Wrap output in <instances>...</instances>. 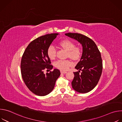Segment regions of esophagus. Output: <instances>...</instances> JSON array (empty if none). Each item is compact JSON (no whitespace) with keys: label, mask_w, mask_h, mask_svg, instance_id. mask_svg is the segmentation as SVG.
I'll return each mask as SVG.
<instances>
[{"label":"esophagus","mask_w":122,"mask_h":122,"mask_svg":"<svg viewBox=\"0 0 122 122\" xmlns=\"http://www.w3.org/2000/svg\"><path fill=\"white\" fill-rule=\"evenodd\" d=\"M60 72H61V73H62V74H66V73H67L66 71H60Z\"/></svg>","instance_id":"esophagus-1"}]
</instances>
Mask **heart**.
Listing matches in <instances>:
<instances>
[{
  "instance_id": "obj_1",
  "label": "heart",
  "mask_w": 122,
  "mask_h": 122,
  "mask_svg": "<svg viewBox=\"0 0 122 122\" xmlns=\"http://www.w3.org/2000/svg\"><path fill=\"white\" fill-rule=\"evenodd\" d=\"M58 45L67 51V57L74 61L80 60L82 56V50L79 47L75 46V43L71 40L64 39L60 41ZM47 55L50 60H54L56 57V50L54 46H50L47 50ZM55 66L61 71H66L72 66L69 60H58L55 63Z\"/></svg>"
}]
</instances>
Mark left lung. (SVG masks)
<instances>
[{"mask_svg": "<svg viewBox=\"0 0 122 122\" xmlns=\"http://www.w3.org/2000/svg\"><path fill=\"white\" fill-rule=\"evenodd\" d=\"M65 35L77 40L82 46V56L75 67L79 71L73 72L72 88L80 93H88L95 87L102 74L103 66L100 52L95 42L83 35L68 33ZM81 70L82 72L80 74Z\"/></svg>", "mask_w": 122, "mask_h": 122, "instance_id": "obj_1", "label": "left lung"}]
</instances>
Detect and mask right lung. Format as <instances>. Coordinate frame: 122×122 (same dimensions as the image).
I'll list each match as a JSON object with an SVG mask.
<instances>
[{"instance_id": "obj_1", "label": "right lung", "mask_w": 122, "mask_h": 122, "mask_svg": "<svg viewBox=\"0 0 122 122\" xmlns=\"http://www.w3.org/2000/svg\"><path fill=\"white\" fill-rule=\"evenodd\" d=\"M58 35L47 34L33 40L25 49L22 57L21 72L23 80L29 90L39 96L51 93L60 75L57 69L44 73L45 69L50 71L53 67L47 55V50Z\"/></svg>"}]
</instances>
